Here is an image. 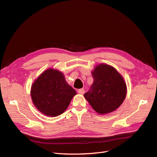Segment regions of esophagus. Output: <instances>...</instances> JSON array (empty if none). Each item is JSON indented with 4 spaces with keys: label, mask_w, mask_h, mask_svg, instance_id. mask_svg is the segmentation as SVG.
<instances>
[{
    "label": "esophagus",
    "mask_w": 157,
    "mask_h": 157,
    "mask_svg": "<svg viewBox=\"0 0 157 157\" xmlns=\"http://www.w3.org/2000/svg\"><path fill=\"white\" fill-rule=\"evenodd\" d=\"M84 92H85V90L83 88H80L78 90V93L80 94H84Z\"/></svg>",
    "instance_id": "esophagus-1"
}]
</instances>
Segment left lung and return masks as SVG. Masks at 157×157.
Returning <instances> with one entry per match:
<instances>
[{"instance_id":"8db88e82","label":"left lung","mask_w":157,"mask_h":157,"mask_svg":"<svg viewBox=\"0 0 157 157\" xmlns=\"http://www.w3.org/2000/svg\"><path fill=\"white\" fill-rule=\"evenodd\" d=\"M92 75L94 82L89 91L84 94L85 99L101 115L115 111L126 96L124 78L112 66L103 63L97 65Z\"/></svg>"}]
</instances>
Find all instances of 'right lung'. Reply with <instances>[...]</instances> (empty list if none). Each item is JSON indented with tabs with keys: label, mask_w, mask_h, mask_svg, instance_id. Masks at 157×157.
Wrapping results in <instances>:
<instances>
[{
	"label": "right lung",
	"mask_w": 157,
	"mask_h": 157,
	"mask_svg": "<svg viewBox=\"0 0 157 157\" xmlns=\"http://www.w3.org/2000/svg\"><path fill=\"white\" fill-rule=\"evenodd\" d=\"M76 94L75 90L66 82L63 74L54 69L44 71L35 80L31 90L33 104L48 117L62 114Z\"/></svg>",
	"instance_id": "obj_1"
}]
</instances>
